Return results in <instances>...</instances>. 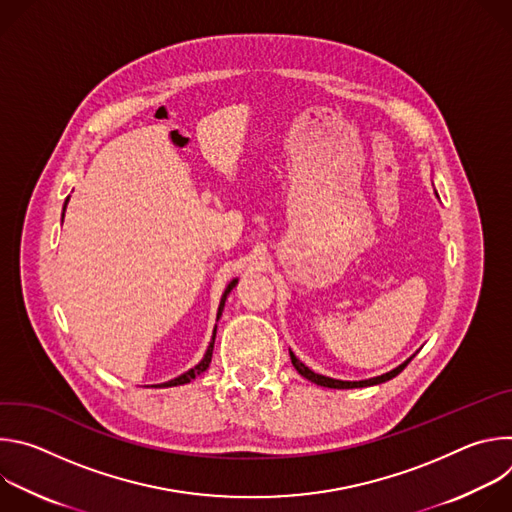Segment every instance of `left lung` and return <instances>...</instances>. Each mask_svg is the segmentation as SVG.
<instances>
[{"label":"left lung","instance_id":"left-lung-1","mask_svg":"<svg viewBox=\"0 0 512 512\" xmlns=\"http://www.w3.org/2000/svg\"><path fill=\"white\" fill-rule=\"evenodd\" d=\"M437 194V192H435ZM417 354V352H415ZM415 354H411L405 362H401L397 369H393V371H389V373H385V375H379V377H373V379H364V381H338V379H330V377H324V375H318V373H314L312 369H308L306 364L289 350V356H291V364H294L296 367V371L304 377V379H308V381H312V383H316V385H320V387H328V389H360V387H373V385H381V383H385V381H391L393 377H397L407 364L413 360V356Z\"/></svg>","mask_w":512,"mask_h":512}]
</instances>
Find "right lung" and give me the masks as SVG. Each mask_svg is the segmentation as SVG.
Here are the masks:
<instances>
[{
  "label": "right lung",
  "instance_id": "right-lung-1",
  "mask_svg": "<svg viewBox=\"0 0 512 512\" xmlns=\"http://www.w3.org/2000/svg\"><path fill=\"white\" fill-rule=\"evenodd\" d=\"M66 202H68V198H66ZM66 202H64V210H66ZM62 216H64V212H62ZM239 283V279H233L229 285H227V289H225V294H223V298H221V304H218V312H216V322H218V318L223 316V310H225V302H227V296L231 294V289L235 287ZM214 338H216V326H214V330H212V338H210V344H208V348H206V352H204V356H202V360L196 364L194 369H190V371H186L184 375H180V377H176V379H172V381H168V383H162V387H178V385H186V383H190L192 379H196L200 373H204L206 369H208V364H210V360H212V350H214Z\"/></svg>",
  "mask_w": 512,
  "mask_h": 512
}]
</instances>
